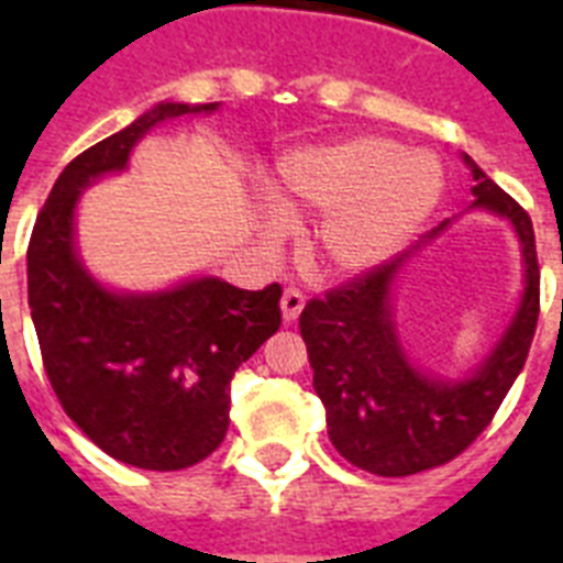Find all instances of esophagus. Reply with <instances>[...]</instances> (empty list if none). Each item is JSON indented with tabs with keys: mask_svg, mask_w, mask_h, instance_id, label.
Segmentation results:
<instances>
[{
	"mask_svg": "<svg viewBox=\"0 0 563 563\" xmlns=\"http://www.w3.org/2000/svg\"><path fill=\"white\" fill-rule=\"evenodd\" d=\"M301 307H305V296H301V290H296V287H287V290L282 292V316H285L287 324H290V321H296L298 312H301Z\"/></svg>",
	"mask_w": 563,
	"mask_h": 563,
	"instance_id": "1",
	"label": "esophagus"
}]
</instances>
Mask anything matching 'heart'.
Listing matches in <instances>:
<instances>
[{"label":"heart","instance_id":"heart-1","mask_svg":"<svg viewBox=\"0 0 563 563\" xmlns=\"http://www.w3.org/2000/svg\"><path fill=\"white\" fill-rule=\"evenodd\" d=\"M440 188L431 154L402 152L380 137L298 152L276 177L282 206L330 211L321 247L341 271H366L400 251L434 211Z\"/></svg>","mask_w":563,"mask_h":563}]
</instances>
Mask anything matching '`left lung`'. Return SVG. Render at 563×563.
<instances>
[{"instance_id":"left-lung-1","label":"left lung","mask_w":563,"mask_h":563,"mask_svg":"<svg viewBox=\"0 0 563 563\" xmlns=\"http://www.w3.org/2000/svg\"><path fill=\"white\" fill-rule=\"evenodd\" d=\"M474 208L514 222L525 247L527 287L519 316L490 357L465 380H437L406 361L391 324V278L409 253L386 258L324 298H310L298 327L307 343L312 386L327 409L330 440L343 460L377 476H411L445 465L490 426L533 343L541 273L530 213L465 154ZM437 225L422 239H434Z\"/></svg>"}]
</instances>
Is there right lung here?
I'll use <instances>...</instances> for the list:
<instances>
[{"mask_svg": "<svg viewBox=\"0 0 563 563\" xmlns=\"http://www.w3.org/2000/svg\"><path fill=\"white\" fill-rule=\"evenodd\" d=\"M217 103H157L58 174L27 245V305L62 409L114 460L183 471L220 449L233 372L282 327V287L197 278L154 296H114L73 245L78 191L126 166L152 126Z\"/></svg>", "mask_w": 563, "mask_h": 563, "instance_id": "obj_1", "label": "right lung"}]
</instances>
